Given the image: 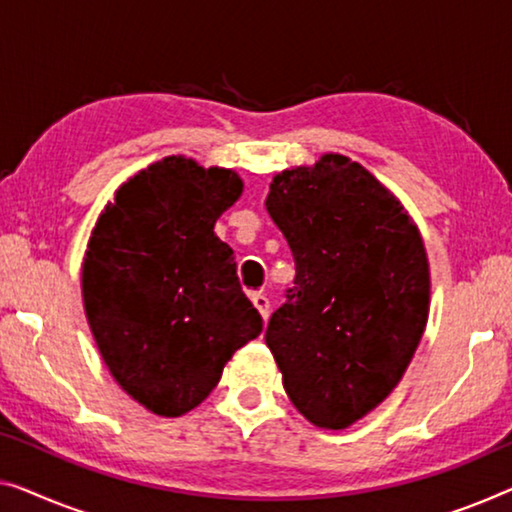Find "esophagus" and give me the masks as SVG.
Masks as SVG:
<instances>
[{"label": "esophagus", "mask_w": 512, "mask_h": 512, "mask_svg": "<svg viewBox=\"0 0 512 512\" xmlns=\"http://www.w3.org/2000/svg\"><path fill=\"white\" fill-rule=\"evenodd\" d=\"M250 299H253V305L255 308L259 310V315H262L264 319L269 317V310H271V301L266 299V294H262V292H255L253 296H250Z\"/></svg>", "instance_id": "obj_1"}]
</instances>
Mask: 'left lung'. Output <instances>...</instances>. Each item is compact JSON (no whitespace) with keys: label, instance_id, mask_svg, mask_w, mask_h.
I'll list each match as a JSON object with an SVG mask.
<instances>
[{"label":"left lung","instance_id":"1","mask_svg":"<svg viewBox=\"0 0 512 512\" xmlns=\"http://www.w3.org/2000/svg\"><path fill=\"white\" fill-rule=\"evenodd\" d=\"M266 211L296 278L264 340L294 407L312 425L345 430L391 395L423 338L421 232L384 183L340 154L278 172Z\"/></svg>","mask_w":512,"mask_h":512}]
</instances>
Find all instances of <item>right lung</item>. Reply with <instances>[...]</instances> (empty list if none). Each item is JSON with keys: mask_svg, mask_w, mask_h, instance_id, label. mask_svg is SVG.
I'll list each match as a JSON object with an SVG mask.
<instances>
[{"mask_svg": "<svg viewBox=\"0 0 512 512\" xmlns=\"http://www.w3.org/2000/svg\"><path fill=\"white\" fill-rule=\"evenodd\" d=\"M243 193L234 170L167 156L103 209L82 262V301L114 381L158 416L216 388L236 349L262 333L234 250L213 225Z\"/></svg>", "mask_w": 512, "mask_h": 512, "instance_id": "1", "label": "right lung"}]
</instances>
